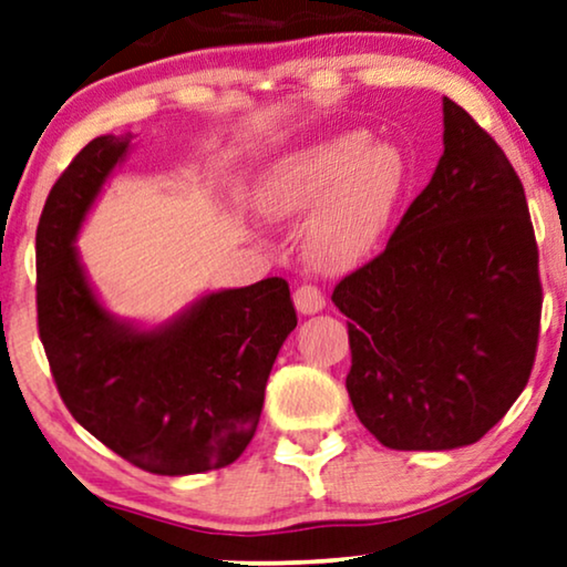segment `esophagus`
<instances>
[{"label": "esophagus", "mask_w": 567, "mask_h": 567, "mask_svg": "<svg viewBox=\"0 0 567 567\" xmlns=\"http://www.w3.org/2000/svg\"><path fill=\"white\" fill-rule=\"evenodd\" d=\"M295 308H298V312H302V316H316V312H320L326 308V298L323 292L318 290V287L312 285H302L295 290Z\"/></svg>", "instance_id": "1"}]
</instances>
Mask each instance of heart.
<instances>
[{"label":"heart","instance_id":"1","mask_svg":"<svg viewBox=\"0 0 567 567\" xmlns=\"http://www.w3.org/2000/svg\"><path fill=\"white\" fill-rule=\"evenodd\" d=\"M408 177V157L392 142L338 132L269 163L255 188V210L269 224L308 214L306 259L326 272L351 269L384 241Z\"/></svg>","mask_w":567,"mask_h":567}]
</instances>
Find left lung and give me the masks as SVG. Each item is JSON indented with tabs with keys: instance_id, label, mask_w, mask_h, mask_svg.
I'll return each instance as SVG.
<instances>
[{
	"instance_id": "left-lung-1",
	"label": "left lung",
	"mask_w": 567,
	"mask_h": 567,
	"mask_svg": "<svg viewBox=\"0 0 567 567\" xmlns=\"http://www.w3.org/2000/svg\"><path fill=\"white\" fill-rule=\"evenodd\" d=\"M443 155L386 249L333 290L351 404L394 451L476 443L527 386L543 287L525 188L502 147L443 99Z\"/></svg>"
}]
</instances>
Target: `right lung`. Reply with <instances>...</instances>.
Wrapping results in <instances>:
<instances>
[{"mask_svg": "<svg viewBox=\"0 0 567 567\" xmlns=\"http://www.w3.org/2000/svg\"><path fill=\"white\" fill-rule=\"evenodd\" d=\"M134 134L91 140L50 190L38 226V328L71 415L159 476L234 463L257 433L269 371L298 326L282 277L203 292L157 326L101 302L75 239Z\"/></svg>", "mask_w": 567, "mask_h": 567, "instance_id": "1", "label": "right lung"}]
</instances>
